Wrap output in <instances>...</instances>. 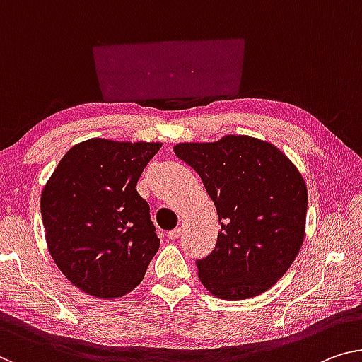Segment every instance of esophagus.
<instances>
[{
	"instance_id": "34e87169",
	"label": "esophagus",
	"mask_w": 362,
	"mask_h": 362,
	"mask_svg": "<svg viewBox=\"0 0 362 362\" xmlns=\"http://www.w3.org/2000/svg\"><path fill=\"white\" fill-rule=\"evenodd\" d=\"M180 233H182L180 229L169 230V233H167V239H170V240H175V239H179V237H180Z\"/></svg>"
}]
</instances>
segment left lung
<instances>
[{"instance_id": "left-lung-1", "label": "left lung", "mask_w": 362, "mask_h": 362, "mask_svg": "<svg viewBox=\"0 0 362 362\" xmlns=\"http://www.w3.org/2000/svg\"><path fill=\"white\" fill-rule=\"evenodd\" d=\"M174 153L202 177L221 221L214 250L197 262L199 281L224 300L265 293L304 242L307 187L298 167L274 144L245 134L179 143Z\"/></svg>"}]
</instances>
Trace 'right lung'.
<instances>
[{"label": "right lung", "mask_w": 362, "mask_h": 362, "mask_svg": "<svg viewBox=\"0 0 362 362\" xmlns=\"http://www.w3.org/2000/svg\"><path fill=\"white\" fill-rule=\"evenodd\" d=\"M163 143L86 139L45 183L40 211L48 252L78 289L117 299L143 281L159 250L136 183Z\"/></svg>", "instance_id": "right-lung-1"}]
</instances>
